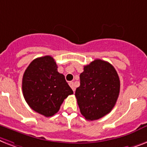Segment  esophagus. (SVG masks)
<instances>
[{"label":"esophagus","instance_id":"esophagus-1","mask_svg":"<svg viewBox=\"0 0 147 147\" xmlns=\"http://www.w3.org/2000/svg\"><path fill=\"white\" fill-rule=\"evenodd\" d=\"M69 85H70V86L71 87V89L73 90V91L74 92H75V86H74V83H73V82H70L69 83Z\"/></svg>","mask_w":147,"mask_h":147}]
</instances>
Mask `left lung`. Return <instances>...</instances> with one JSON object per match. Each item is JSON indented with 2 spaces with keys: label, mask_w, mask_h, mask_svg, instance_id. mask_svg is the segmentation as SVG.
Wrapping results in <instances>:
<instances>
[{
  "label": "left lung",
  "mask_w": 147,
  "mask_h": 147,
  "mask_svg": "<svg viewBox=\"0 0 147 147\" xmlns=\"http://www.w3.org/2000/svg\"><path fill=\"white\" fill-rule=\"evenodd\" d=\"M75 96L82 115L88 121L102 118L115 105L120 92L118 73L109 62L94 60L80 75Z\"/></svg>",
  "instance_id": "8db88e82"
}]
</instances>
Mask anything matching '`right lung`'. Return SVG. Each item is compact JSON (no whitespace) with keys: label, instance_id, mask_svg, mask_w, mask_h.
<instances>
[{"label":"right lung","instance_id":"right-lung-1","mask_svg":"<svg viewBox=\"0 0 147 147\" xmlns=\"http://www.w3.org/2000/svg\"><path fill=\"white\" fill-rule=\"evenodd\" d=\"M22 89L29 107L45 117L57 113L64 99L74 93L49 55L36 58L29 64L23 74Z\"/></svg>","mask_w":147,"mask_h":147}]
</instances>
